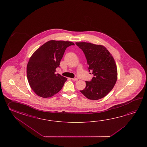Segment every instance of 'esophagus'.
<instances>
[{
	"mask_svg": "<svg viewBox=\"0 0 147 147\" xmlns=\"http://www.w3.org/2000/svg\"><path fill=\"white\" fill-rule=\"evenodd\" d=\"M72 80L74 81H78V79L77 78H72Z\"/></svg>",
	"mask_w": 147,
	"mask_h": 147,
	"instance_id": "esophagus-1",
	"label": "esophagus"
}]
</instances>
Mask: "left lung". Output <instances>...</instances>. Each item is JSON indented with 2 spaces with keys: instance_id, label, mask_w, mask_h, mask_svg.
Segmentation results:
<instances>
[{
  "instance_id": "1",
  "label": "left lung",
  "mask_w": 147,
  "mask_h": 147,
  "mask_svg": "<svg viewBox=\"0 0 147 147\" xmlns=\"http://www.w3.org/2000/svg\"><path fill=\"white\" fill-rule=\"evenodd\" d=\"M83 51L87 61L88 70L94 77L86 81L84 89L80 90L90 100H98L111 90L117 80V69L111 55L106 47L89 42H76Z\"/></svg>"
}]
</instances>
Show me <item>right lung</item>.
Wrapping results in <instances>:
<instances>
[{"mask_svg": "<svg viewBox=\"0 0 147 147\" xmlns=\"http://www.w3.org/2000/svg\"><path fill=\"white\" fill-rule=\"evenodd\" d=\"M72 42L50 40L32 54L27 66V76L31 89L39 97L53 96L63 87L67 78L55 74L67 47Z\"/></svg>", "mask_w": 147, "mask_h": 147, "instance_id": "obj_1", "label": "right lung"}]
</instances>
